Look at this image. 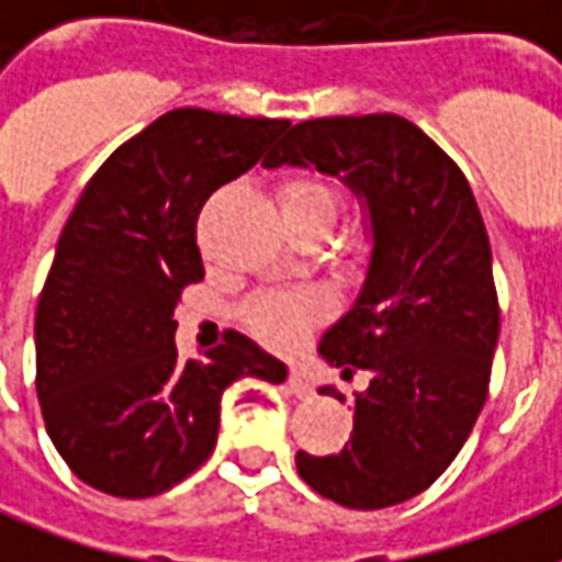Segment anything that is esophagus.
<instances>
[{"instance_id":"esophagus-1","label":"esophagus","mask_w":562,"mask_h":562,"mask_svg":"<svg viewBox=\"0 0 562 562\" xmlns=\"http://www.w3.org/2000/svg\"><path fill=\"white\" fill-rule=\"evenodd\" d=\"M289 391H292L294 397H301V401H306L310 394H313V385H310V379L297 370V367H292L289 370Z\"/></svg>"}]
</instances>
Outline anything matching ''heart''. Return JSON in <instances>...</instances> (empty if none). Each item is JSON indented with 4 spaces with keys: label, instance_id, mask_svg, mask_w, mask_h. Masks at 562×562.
<instances>
[{
    "label": "heart",
    "instance_id": "b5f03b06",
    "mask_svg": "<svg viewBox=\"0 0 562 562\" xmlns=\"http://www.w3.org/2000/svg\"><path fill=\"white\" fill-rule=\"evenodd\" d=\"M280 210L285 222L322 220L330 225L337 216V192L316 177H292L280 186ZM322 316H325V301L310 289L265 294L246 310V322L252 334L277 349L294 346Z\"/></svg>",
    "mask_w": 562,
    "mask_h": 562
}]
</instances>
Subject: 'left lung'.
<instances>
[{
    "label": "left lung",
    "mask_w": 562,
    "mask_h": 562,
    "mask_svg": "<svg viewBox=\"0 0 562 562\" xmlns=\"http://www.w3.org/2000/svg\"><path fill=\"white\" fill-rule=\"evenodd\" d=\"M265 168H316L364 204L361 292L318 342L355 394L337 454L297 451V475L346 508L413 499L448 470L487 401L499 337L491 244L467 177L397 114L322 116L292 126ZM318 394L346 401L334 385Z\"/></svg>",
    "instance_id": "1"
}]
</instances>
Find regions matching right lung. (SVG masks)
<instances>
[{
  "mask_svg": "<svg viewBox=\"0 0 562 562\" xmlns=\"http://www.w3.org/2000/svg\"><path fill=\"white\" fill-rule=\"evenodd\" d=\"M285 126L168 111L108 156L71 210L35 310V389L56 451L95 491L165 494L213 454L232 382L289 376L244 334L195 361L173 342L180 292L204 277L198 213Z\"/></svg>",
  "mask_w": 562,
  "mask_h": 562,
  "instance_id": "add662e5",
  "label": "right lung"
}]
</instances>
